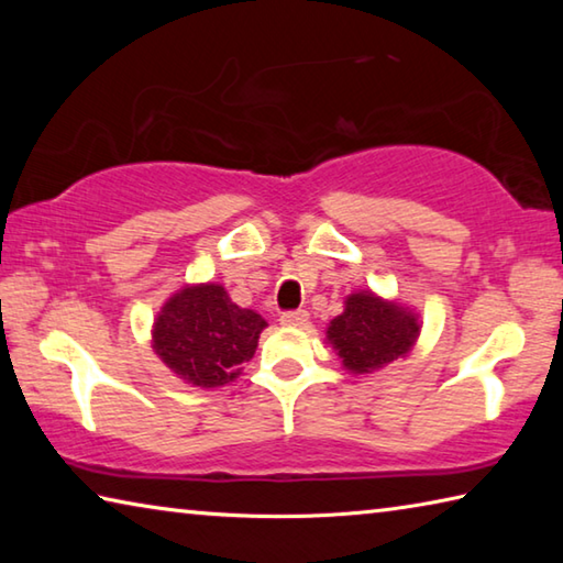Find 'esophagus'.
Returning <instances> with one entry per match:
<instances>
[{
	"label": "esophagus",
	"mask_w": 563,
	"mask_h": 563,
	"mask_svg": "<svg viewBox=\"0 0 563 563\" xmlns=\"http://www.w3.org/2000/svg\"><path fill=\"white\" fill-rule=\"evenodd\" d=\"M280 322L288 328H302L305 322H308V312L305 310H292V312H283Z\"/></svg>",
	"instance_id": "1"
}]
</instances>
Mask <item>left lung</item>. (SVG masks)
<instances>
[{"label":"left lung","mask_w":563,"mask_h":563,"mask_svg":"<svg viewBox=\"0 0 563 563\" xmlns=\"http://www.w3.org/2000/svg\"><path fill=\"white\" fill-rule=\"evenodd\" d=\"M422 320L419 312L375 290H355L345 298L342 312L325 330L342 369L350 375H373L407 357L417 345Z\"/></svg>","instance_id":"8db88e82"}]
</instances>
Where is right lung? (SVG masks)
<instances>
[{"instance_id": "add662e5", "label": "right lung", "mask_w": 563, "mask_h": 563, "mask_svg": "<svg viewBox=\"0 0 563 563\" xmlns=\"http://www.w3.org/2000/svg\"><path fill=\"white\" fill-rule=\"evenodd\" d=\"M268 328L241 308L221 283H186L164 302L151 328V347L184 383L213 389L243 373Z\"/></svg>"}]
</instances>
